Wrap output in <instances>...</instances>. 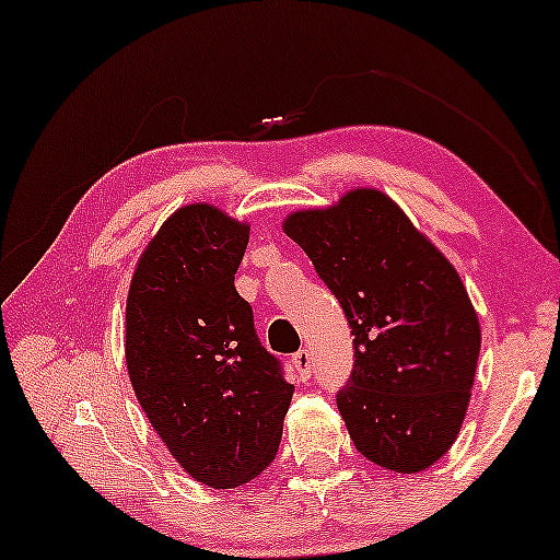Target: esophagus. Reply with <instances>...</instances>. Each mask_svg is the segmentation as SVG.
<instances>
[{
    "label": "esophagus",
    "instance_id": "34e87169",
    "mask_svg": "<svg viewBox=\"0 0 560 560\" xmlns=\"http://www.w3.org/2000/svg\"><path fill=\"white\" fill-rule=\"evenodd\" d=\"M291 364L296 366L299 377H302V380H308V377H312L314 360H312V352H308V349H299V352L294 354V360H291Z\"/></svg>",
    "mask_w": 560,
    "mask_h": 560
}]
</instances>
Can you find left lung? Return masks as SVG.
Returning a JSON list of instances; mask_svg holds the SVG:
<instances>
[{"mask_svg": "<svg viewBox=\"0 0 560 560\" xmlns=\"http://www.w3.org/2000/svg\"><path fill=\"white\" fill-rule=\"evenodd\" d=\"M281 229L354 334V370L337 407L357 450L395 472L438 463L463 428L480 357L460 273L377 188L289 213Z\"/></svg>", "mask_w": 560, "mask_h": 560, "instance_id": "left-lung-1", "label": "left lung"}]
</instances>
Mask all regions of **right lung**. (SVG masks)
<instances>
[{
  "label": "right lung",
  "mask_w": 560,
  "mask_h": 560,
  "mask_svg": "<svg viewBox=\"0 0 560 560\" xmlns=\"http://www.w3.org/2000/svg\"><path fill=\"white\" fill-rule=\"evenodd\" d=\"M248 231L211 203L178 208L140 254L125 304L140 407L175 463L221 490L269 467L294 395L233 287Z\"/></svg>",
  "instance_id": "1"
}]
</instances>
